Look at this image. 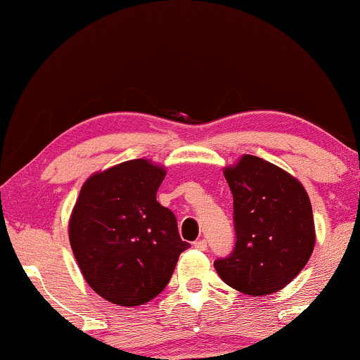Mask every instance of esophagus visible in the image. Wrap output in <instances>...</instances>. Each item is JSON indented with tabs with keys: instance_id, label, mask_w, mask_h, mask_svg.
<instances>
[{
	"instance_id": "obj_1",
	"label": "esophagus",
	"mask_w": 360,
	"mask_h": 360,
	"mask_svg": "<svg viewBox=\"0 0 360 360\" xmlns=\"http://www.w3.org/2000/svg\"><path fill=\"white\" fill-rule=\"evenodd\" d=\"M193 248L198 249V250H206V249H208V243H206L205 239H198V240H195V243H193Z\"/></svg>"
}]
</instances>
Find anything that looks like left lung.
Masks as SVG:
<instances>
[{"mask_svg": "<svg viewBox=\"0 0 360 360\" xmlns=\"http://www.w3.org/2000/svg\"><path fill=\"white\" fill-rule=\"evenodd\" d=\"M233 193L236 244L214 269L229 287L269 295L288 285L311 257L313 210L303 185L277 165L244 155L224 170Z\"/></svg>", "mask_w": 360, "mask_h": 360, "instance_id": "8db88e82", "label": "left lung"}]
</instances>
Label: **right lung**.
I'll list each match as a JSON object with an SVG mask.
<instances>
[{
	"label": "right lung",
	"instance_id": "right-lung-1",
	"mask_svg": "<svg viewBox=\"0 0 360 360\" xmlns=\"http://www.w3.org/2000/svg\"><path fill=\"white\" fill-rule=\"evenodd\" d=\"M165 170L129 160L82 186L68 226L72 250L95 292L120 307L150 302L170 282L181 240L176 218L157 201Z\"/></svg>",
	"mask_w": 360,
	"mask_h": 360
}]
</instances>
